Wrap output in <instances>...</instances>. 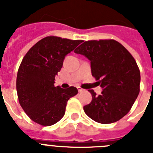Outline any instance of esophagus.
Here are the masks:
<instances>
[{"mask_svg":"<svg viewBox=\"0 0 153 153\" xmlns=\"http://www.w3.org/2000/svg\"><path fill=\"white\" fill-rule=\"evenodd\" d=\"M77 88H78V91H79V92H83V91H84L83 89L81 88V87H80V86H78V87H77Z\"/></svg>","mask_w":153,"mask_h":153,"instance_id":"34e87169","label":"esophagus"}]
</instances>
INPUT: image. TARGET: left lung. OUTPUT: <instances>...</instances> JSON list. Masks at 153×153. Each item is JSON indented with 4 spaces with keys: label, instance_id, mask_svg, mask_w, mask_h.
<instances>
[{
    "label": "left lung",
    "instance_id": "obj_1",
    "mask_svg": "<svg viewBox=\"0 0 153 153\" xmlns=\"http://www.w3.org/2000/svg\"><path fill=\"white\" fill-rule=\"evenodd\" d=\"M74 53L91 61L92 75L103 89L100 95L89 90L92 101L83 107L86 115L101 124L126 116L140 92V70L133 55L114 39L85 41Z\"/></svg>",
    "mask_w": 153,
    "mask_h": 153
}]
</instances>
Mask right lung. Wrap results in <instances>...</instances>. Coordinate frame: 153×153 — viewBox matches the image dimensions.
Segmentation results:
<instances>
[{
  "label": "right lung",
  "instance_id": "obj_1",
  "mask_svg": "<svg viewBox=\"0 0 153 153\" xmlns=\"http://www.w3.org/2000/svg\"><path fill=\"white\" fill-rule=\"evenodd\" d=\"M82 40L47 36L29 49L16 77L20 105L31 120L44 126L57 123L64 116L67 101L78 94L76 87H55V77L65 56Z\"/></svg>",
  "mask_w": 153,
  "mask_h": 153
}]
</instances>
